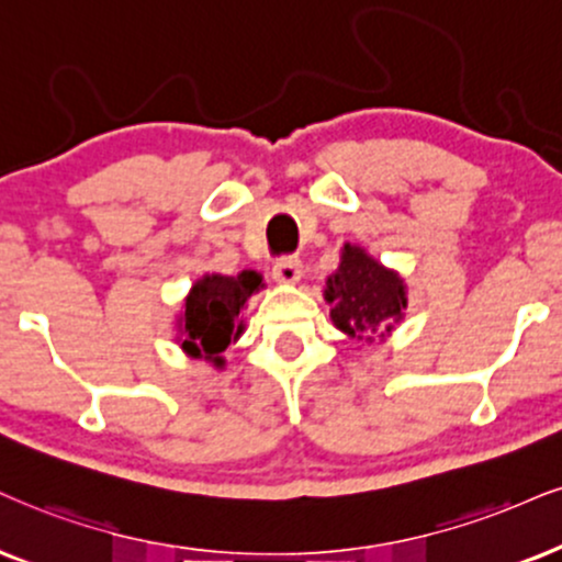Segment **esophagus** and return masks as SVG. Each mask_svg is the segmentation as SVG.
Segmentation results:
<instances>
[{
    "label": "esophagus",
    "mask_w": 562,
    "mask_h": 562,
    "mask_svg": "<svg viewBox=\"0 0 562 562\" xmlns=\"http://www.w3.org/2000/svg\"><path fill=\"white\" fill-rule=\"evenodd\" d=\"M302 279V262L296 258H281L273 266V281L281 286H294Z\"/></svg>",
    "instance_id": "esophagus-1"
}]
</instances>
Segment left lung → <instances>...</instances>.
Here are the masks:
<instances>
[{
	"instance_id": "obj_1",
	"label": "left lung",
	"mask_w": 562,
	"mask_h": 562,
	"mask_svg": "<svg viewBox=\"0 0 562 562\" xmlns=\"http://www.w3.org/2000/svg\"><path fill=\"white\" fill-rule=\"evenodd\" d=\"M330 321L346 338L372 346L385 341L404 321L406 283L398 270L383 266L364 247L346 241L336 273L325 279Z\"/></svg>"
}]
</instances>
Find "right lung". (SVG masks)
Listing matches in <instances>:
<instances>
[{"label": "right lung", "instance_id": "right-lung-1", "mask_svg": "<svg viewBox=\"0 0 562 562\" xmlns=\"http://www.w3.org/2000/svg\"><path fill=\"white\" fill-rule=\"evenodd\" d=\"M266 289L258 270H239L237 276L203 273L192 283L177 313V344L190 359H205L224 370V351L245 334L249 296Z\"/></svg>", "mask_w": 562, "mask_h": 562}]
</instances>
